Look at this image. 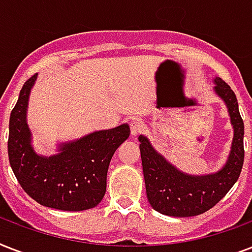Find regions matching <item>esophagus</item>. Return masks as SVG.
<instances>
[{"mask_svg":"<svg viewBox=\"0 0 252 252\" xmlns=\"http://www.w3.org/2000/svg\"><path fill=\"white\" fill-rule=\"evenodd\" d=\"M129 128L132 136H137L144 129V123H142L141 119H132L129 123Z\"/></svg>","mask_w":252,"mask_h":252,"instance_id":"34e87169","label":"esophagus"}]
</instances>
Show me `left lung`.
<instances>
[{"label": "left lung", "mask_w": 252, "mask_h": 252, "mask_svg": "<svg viewBox=\"0 0 252 252\" xmlns=\"http://www.w3.org/2000/svg\"><path fill=\"white\" fill-rule=\"evenodd\" d=\"M215 93L222 99L230 115L234 137L226 163L217 172L189 175L180 171L154 149L145 136H140L142 171L146 196L157 212L172 217H191L213 208L238 180L242 171L245 149V126L234 91L219 77L215 78Z\"/></svg>", "instance_id": "obj_1"}]
</instances>
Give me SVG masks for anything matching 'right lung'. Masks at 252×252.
Returning a JSON list of instances; mask_svg holds the SVG:
<instances>
[{
	"mask_svg": "<svg viewBox=\"0 0 252 252\" xmlns=\"http://www.w3.org/2000/svg\"><path fill=\"white\" fill-rule=\"evenodd\" d=\"M37 76L26 81L10 114V166L21 187L41 205L78 212L96 207L106 193L107 171L119 146L129 137V126L98 130L59 145V153L44 157L31 145L27 124L29 96Z\"/></svg>",
	"mask_w": 252,
	"mask_h": 252,
	"instance_id": "right-lung-1",
	"label": "right lung"
}]
</instances>
